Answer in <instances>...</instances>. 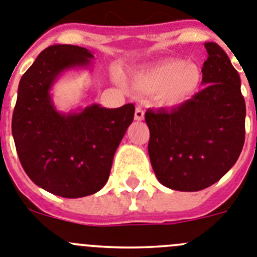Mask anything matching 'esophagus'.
<instances>
[{
	"instance_id": "34e87169",
	"label": "esophagus",
	"mask_w": 257,
	"mask_h": 257,
	"mask_svg": "<svg viewBox=\"0 0 257 257\" xmlns=\"http://www.w3.org/2000/svg\"><path fill=\"white\" fill-rule=\"evenodd\" d=\"M143 117H145V111H143L142 107H136V112H134V119L137 120V121H141V120H143Z\"/></svg>"
}]
</instances>
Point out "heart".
Returning a JSON list of instances; mask_svg holds the SVG:
<instances>
[{
  "mask_svg": "<svg viewBox=\"0 0 257 257\" xmlns=\"http://www.w3.org/2000/svg\"><path fill=\"white\" fill-rule=\"evenodd\" d=\"M201 82L202 73L196 64L169 59L136 74L132 85L143 93H155L160 105L173 107L193 96Z\"/></svg>",
  "mask_w": 257,
  "mask_h": 257,
  "instance_id": "b5f03b06",
  "label": "heart"
}]
</instances>
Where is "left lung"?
<instances>
[{
  "mask_svg": "<svg viewBox=\"0 0 257 257\" xmlns=\"http://www.w3.org/2000/svg\"><path fill=\"white\" fill-rule=\"evenodd\" d=\"M202 91L173 108L147 110L149 155L155 175L174 191L196 192L229 172L244 143L246 103L228 55L206 42Z\"/></svg>",
  "mask_w": 257,
  "mask_h": 257,
  "instance_id": "obj_1",
  "label": "left lung"
}]
</instances>
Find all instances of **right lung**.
Masks as SVG:
<instances>
[{
  "instance_id": "obj_1",
  "label": "right lung",
  "mask_w": 257,
  "mask_h": 257,
  "mask_svg": "<svg viewBox=\"0 0 257 257\" xmlns=\"http://www.w3.org/2000/svg\"><path fill=\"white\" fill-rule=\"evenodd\" d=\"M84 47L54 45L22 77L13 114V137L32 182L65 198L93 195L106 184L112 159L134 117V105L98 103L59 111L51 89L62 74L92 68Z\"/></svg>"
}]
</instances>
